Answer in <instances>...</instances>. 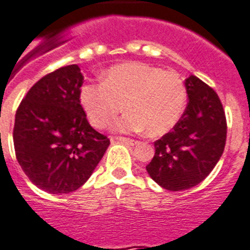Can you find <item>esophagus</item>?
Wrapping results in <instances>:
<instances>
[{"mask_svg":"<svg viewBox=\"0 0 250 250\" xmlns=\"http://www.w3.org/2000/svg\"><path fill=\"white\" fill-rule=\"evenodd\" d=\"M115 139L119 140V142H121V143L129 144V146H135V144L138 143L137 140L130 139V138H125V137H117V138H115Z\"/></svg>","mask_w":250,"mask_h":250,"instance_id":"1","label":"esophagus"}]
</instances>
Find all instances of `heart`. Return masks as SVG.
<instances>
[{
	"label": "heart",
	"mask_w": 250,
	"mask_h": 250,
	"mask_svg": "<svg viewBox=\"0 0 250 250\" xmlns=\"http://www.w3.org/2000/svg\"><path fill=\"white\" fill-rule=\"evenodd\" d=\"M80 102L96 129H104L117 113L125 111L113 129L142 131L150 137L168 133L179 123L187 104L184 82L175 71L142 62L115 65L102 76V83L80 89Z\"/></svg>",
	"instance_id": "heart-1"
}]
</instances>
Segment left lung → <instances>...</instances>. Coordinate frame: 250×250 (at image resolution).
<instances>
[{"label": "left lung", "mask_w": 250, "mask_h": 250, "mask_svg": "<svg viewBox=\"0 0 250 250\" xmlns=\"http://www.w3.org/2000/svg\"><path fill=\"white\" fill-rule=\"evenodd\" d=\"M189 102L170 133L154 142L156 153L147 171L171 191L187 190L209 175L221 158L228 124L217 93L199 78L185 80Z\"/></svg>", "instance_id": "1"}]
</instances>
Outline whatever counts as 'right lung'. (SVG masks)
Listing matches in <instances>:
<instances>
[{"label":"right lung","mask_w":250,"mask_h":250,"mask_svg":"<svg viewBox=\"0 0 250 250\" xmlns=\"http://www.w3.org/2000/svg\"><path fill=\"white\" fill-rule=\"evenodd\" d=\"M83 80L78 65L60 67L39 79L16 111V160L29 180L47 193L79 189L110 146L86 120L80 104Z\"/></svg>","instance_id":"obj_1"}]
</instances>
